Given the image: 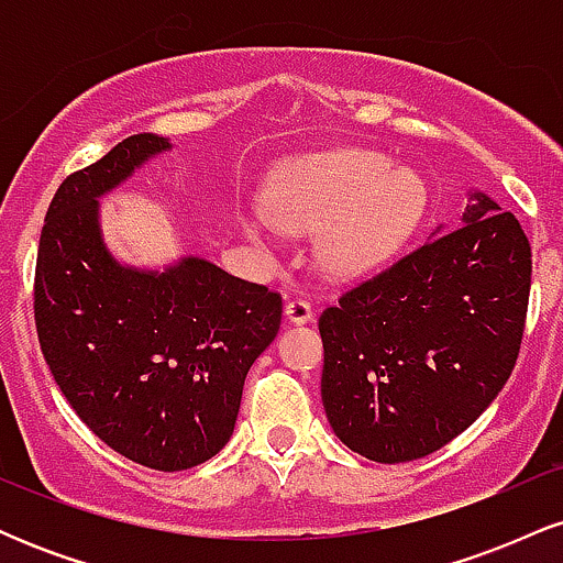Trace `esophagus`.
<instances>
[{
    "label": "esophagus",
    "mask_w": 563,
    "mask_h": 563,
    "mask_svg": "<svg viewBox=\"0 0 563 563\" xmlns=\"http://www.w3.org/2000/svg\"><path fill=\"white\" fill-rule=\"evenodd\" d=\"M286 318H288V322H296V325L309 322L312 320V303H309L307 299H288Z\"/></svg>",
    "instance_id": "obj_1"
}]
</instances>
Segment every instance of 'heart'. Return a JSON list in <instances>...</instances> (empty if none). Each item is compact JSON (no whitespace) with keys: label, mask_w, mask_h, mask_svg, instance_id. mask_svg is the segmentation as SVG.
<instances>
[{"label":"heart","mask_w":563,"mask_h":563,"mask_svg":"<svg viewBox=\"0 0 563 563\" xmlns=\"http://www.w3.org/2000/svg\"><path fill=\"white\" fill-rule=\"evenodd\" d=\"M426 185L416 172L371 151H331L294 161L273 179L269 217H243L256 241L277 228L318 232L320 260L335 275L378 267L402 249L426 214Z\"/></svg>","instance_id":"heart-1"}]
</instances>
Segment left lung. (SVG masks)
<instances>
[{
  "mask_svg": "<svg viewBox=\"0 0 563 563\" xmlns=\"http://www.w3.org/2000/svg\"><path fill=\"white\" fill-rule=\"evenodd\" d=\"M529 286L519 219L471 192L461 228L320 314V389L335 437L367 461L405 463L466 431L510 378Z\"/></svg>",
  "mask_w": 563,
  "mask_h": 563,
  "instance_id": "obj_1",
  "label": "left lung"
}]
</instances>
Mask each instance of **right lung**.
I'll list each match as a JSON object with an SVG mask.
<instances>
[{"mask_svg": "<svg viewBox=\"0 0 563 563\" xmlns=\"http://www.w3.org/2000/svg\"><path fill=\"white\" fill-rule=\"evenodd\" d=\"M169 140L134 134L57 187L34 277V320L55 384L108 448L185 471L230 442L243 380L280 331L283 299L187 256L166 273L119 264L100 203Z\"/></svg>", "mask_w": 563, "mask_h": 563, "instance_id": "1", "label": "right lung"}]
</instances>
